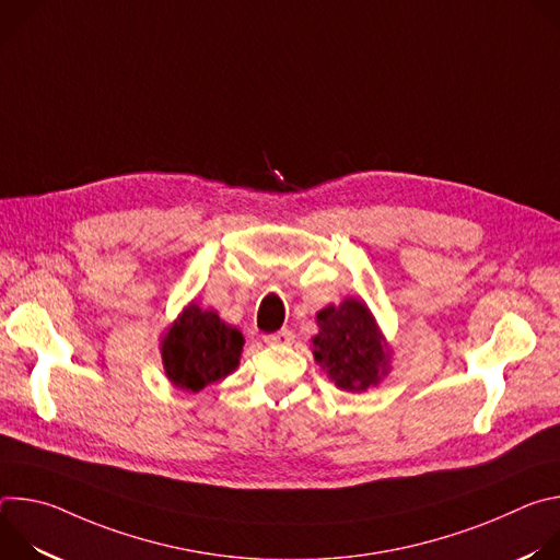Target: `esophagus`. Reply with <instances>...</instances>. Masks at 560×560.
Wrapping results in <instances>:
<instances>
[{"instance_id": "34e87169", "label": "esophagus", "mask_w": 560, "mask_h": 560, "mask_svg": "<svg viewBox=\"0 0 560 560\" xmlns=\"http://www.w3.org/2000/svg\"><path fill=\"white\" fill-rule=\"evenodd\" d=\"M264 341H266L268 346H290V343L294 341V332L288 330V328H283V330H279V332L266 335Z\"/></svg>"}]
</instances>
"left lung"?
Returning a JSON list of instances; mask_svg holds the SVG:
<instances>
[{
  "mask_svg": "<svg viewBox=\"0 0 560 560\" xmlns=\"http://www.w3.org/2000/svg\"><path fill=\"white\" fill-rule=\"evenodd\" d=\"M316 324L322 330L312 339L314 359L341 389L361 392L378 383L387 354L365 303L346 299L339 307L328 305L316 314Z\"/></svg>",
  "mask_w": 560,
  "mask_h": 560,
  "instance_id": "1",
  "label": "left lung"
}]
</instances>
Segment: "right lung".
<instances>
[{
    "label": "right lung",
    "instance_id": "add662e5",
    "mask_svg": "<svg viewBox=\"0 0 560 560\" xmlns=\"http://www.w3.org/2000/svg\"><path fill=\"white\" fill-rule=\"evenodd\" d=\"M244 337L225 326L217 312L190 303L164 337L162 357L168 378L188 392L228 376L238 365Z\"/></svg>",
    "mask_w": 560,
    "mask_h": 560
}]
</instances>
